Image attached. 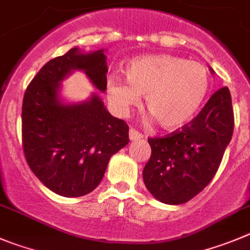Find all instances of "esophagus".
Returning <instances> with one entry per match:
<instances>
[{
	"mask_svg": "<svg viewBox=\"0 0 250 250\" xmlns=\"http://www.w3.org/2000/svg\"><path fill=\"white\" fill-rule=\"evenodd\" d=\"M129 137L131 141H137V140H141L142 137H144V135L141 134V132L137 131L136 129H134V127H131L129 131Z\"/></svg>",
	"mask_w": 250,
	"mask_h": 250,
	"instance_id": "1",
	"label": "esophagus"
}]
</instances>
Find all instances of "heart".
Here are the masks:
<instances>
[{
    "label": "heart",
    "mask_w": 250,
    "mask_h": 250,
    "mask_svg": "<svg viewBox=\"0 0 250 250\" xmlns=\"http://www.w3.org/2000/svg\"><path fill=\"white\" fill-rule=\"evenodd\" d=\"M126 83L108 81V96L118 111L125 114L145 94V106L157 123L168 130L189 123L203 105L210 88L204 65L173 55L134 59L125 67Z\"/></svg>",
    "instance_id": "heart-1"
}]
</instances>
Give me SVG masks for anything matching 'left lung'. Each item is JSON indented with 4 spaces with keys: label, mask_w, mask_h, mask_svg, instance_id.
<instances>
[{
    "label": "left lung",
    "mask_w": 250,
    "mask_h": 250,
    "mask_svg": "<svg viewBox=\"0 0 250 250\" xmlns=\"http://www.w3.org/2000/svg\"><path fill=\"white\" fill-rule=\"evenodd\" d=\"M233 127L232 98L222 87L182 129L149 137L152 153L142 172L148 191L168 205L188 203L203 191L220 167Z\"/></svg>",
    "instance_id": "left-lung-1"
}]
</instances>
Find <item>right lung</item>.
Returning a JSON list of instances; mask_svg holds the SVG:
<instances>
[{
  "instance_id": "add662e5",
  "label": "right lung",
  "mask_w": 250,
  "mask_h": 250,
  "mask_svg": "<svg viewBox=\"0 0 250 250\" xmlns=\"http://www.w3.org/2000/svg\"><path fill=\"white\" fill-rule=\"evenodd\" d=\"M84 71L99 91L106 89L104 50L73 47L45 63L27 87L22 105V145L32 172L51 191L77 198L93 191L109 159L129 144V126L114 118L96 93L83 103L63 104L60 82Z\"/></svg>"
}]
</instances>
